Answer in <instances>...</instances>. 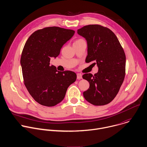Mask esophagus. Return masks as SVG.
<instances>
[{
  "mask_svg": "<svg viewBox=\"0 0 147 147\" xmlns=\"http://www.w3.org/2000/svg\"><path fill=\"white\" fill-rule=\"evenodd\" d=\"M77 79H81L82 78V74L80 73H77Z\"/></svg>",
  "mask_w": 147,
  "mask_h": 147,
  "instance_id": "1",
  "label": "esophagus"
}]
</instances>
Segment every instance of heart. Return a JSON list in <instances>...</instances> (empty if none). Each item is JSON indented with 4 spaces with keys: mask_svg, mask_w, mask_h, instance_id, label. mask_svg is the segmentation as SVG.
Listing matches in <instances>:
<instances>
[{
    "mask_svg": "<svg viewBox=\"0 0 147 147\" xmlns=\"http://www.w3.org/2000/svg\"><path fill=\"white\" fill-rule=\"evenodd\" d=\"M84 41L83 39L82 38H79V39H77V40L75 41L74 42H80V41Z\"/></svg>",
    "mask_w": 147,
    "mask_h": 147,
    "instance_id": "1",
    "label": "heart"
}]
</instances>
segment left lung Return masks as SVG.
I'll list each match as a JSON object with an SVG mask.
<instances>
[{
	"label": "left lung",
	"mask_w": 147,
	"mask_h": 147,
	"mask_svg": "<svg viewBox=\"0 0 147 147\" xmlns=\"http://www.w3.org/2000/svg\"><path fill=\"white\" fill-rule=\"evenodd\" d=\"M88 43L86 63L97 64L98 72L83 74L89 83L83 92L84 98L94 106L110 103L118 94L123 82L126 71V56L114 33L98 24L84 26L77 30Z\"/></svg>",
	"instance_id": "8db88e82"
}]
</instances>
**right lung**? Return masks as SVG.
<instances>
[{
	"label": "right lung",
	"mask_w": 147,
	"mask_h": 147,
	"mask_svg": "<svg viewBox=\"0 0 147 147\" xmlns=\"http://www.w3.org/2000/svg\"><path fill=\"white\" fill-rule=\"evenodd\" d=\"M75 31L57 26L46 27L33 32L24 47L21 65L24 84L33 99L42 106L53 107L61 102L76 74L70 70L57 71L50 66L63 45Z\"/></svg>",
	"instance_id": "right-lung-1"
}]
</instances>
